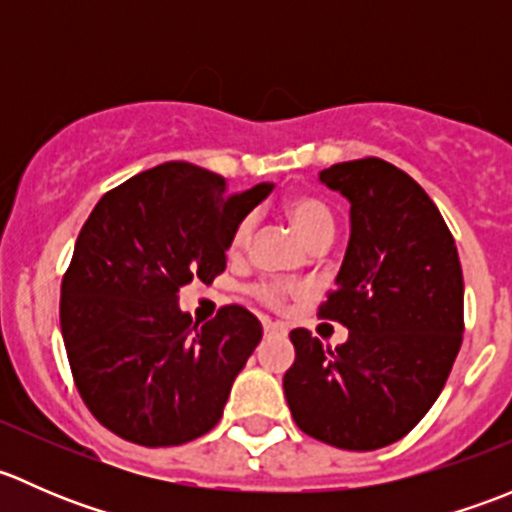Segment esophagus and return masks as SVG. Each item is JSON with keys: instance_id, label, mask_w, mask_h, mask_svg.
<instances>
[{"instance_id": "34e87169", "label": "esophagus", "mask_w": 512, "mask_h": 512, "mask_svg": "<svg viewBox=\"0 0 512 512\" xmlns=\"http://www.w3.org/2000/svg\"><path fill=\"white\" fill-rule=\"evenodd\" d=\"M287 329L277 322H265V337H282Z\"/></svg>"}]
</instances>
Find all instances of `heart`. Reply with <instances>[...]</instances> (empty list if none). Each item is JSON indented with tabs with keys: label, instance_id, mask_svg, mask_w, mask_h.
I'll return each mask as SVG.
<instances>
[{
	"label": "heart",
	"instance_id": "b5f03b06",
	"mask_svg": "<svg viewBox=\"0 0 512 512\" xmlns=\"http://www.w3.org/2000/svg\"><path fill=\"white\" fill-rule=\"evenodd\" d=\"M285 213L289 223H292L294 230L299 232V237H302L307 245H317V242L322 240H332L334 215L332 210L327 208V203H322V200L314 198V195L299 193V195H292V198H287ZM255 225L257 223L252 215H247V218H242L240 223L235 225V230H232L230 235V242H227V255H230L232 260H237V257H242L247 252V247H250L252 242V235H255ZM292 292L294 287L280 280H265V282H257V285L252 287V294H255L262 304H267V307L272 309L285 307L287 297Z\"/></svg>",
	"mask_w": 512,
	"mask_h": 512
}]
</instances>
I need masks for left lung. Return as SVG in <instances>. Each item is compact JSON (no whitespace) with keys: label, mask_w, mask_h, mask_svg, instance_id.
<instances>
[{"label":"left lung","mask_w":512,"mask_h":512,"mask_svg":"<svg viewBox=\"0 0 512 512\" xmlns=\"http://www.w3.org/2000/svg\"><path fill=\"white\" fill-rule=\"evenodd\" d=\"M352 210L337 287L319 317L349 329L329 349L292 329L282 379L294 423L344 451L404 438L441 394L463 342V272L456 242L426 190L381 158L319 173Z\"/></svg>","instance_id":"obj_1"}]
</instances>
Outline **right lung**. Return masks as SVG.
<instances>
[{
    "label": "right lung",
    "mask_w": 512,
    "mask_h": 512,
    "mask_svg": "<svg viewBox=\"0 0 512 512\" xmlns=\"http://www.w3.org/2000/svg\"><path fill=\"white\" fill-rule=\"evenodd\" d=\"M272 188L232 193L223 175L173 160L98 200L61 282L59 317L76 389L108 431L158 448L220 421L262 324L240 304L198 324L178 292L225 270L232 230Z\"/></svg>",
    "instance_id": "obj_1"
}]
</instances>
